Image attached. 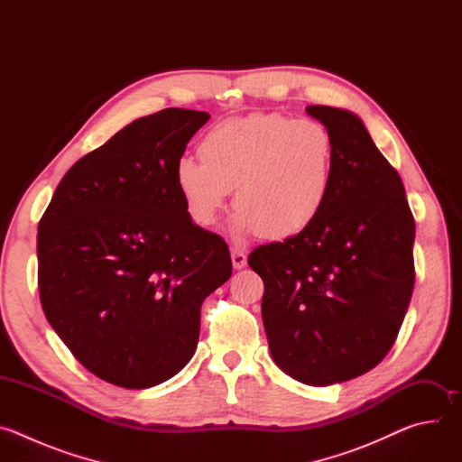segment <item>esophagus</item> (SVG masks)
Returning a JSON list of instances; mask_svg holds the SVG:
<instances>
[{"label":"esophagus","mask_w":462,"mask_h":462,"mask_svg":"<svg viewBox=\"0 0 462 462\" xmlns=\"http://www.w3.org/2000/svg\"><path fill=\"white\" fill-rule=\"evenodd\" d=\"M232 265L234 269H245L246 267V254L241 248H232Z\"/></svg>","instance_id":"1"}]
</instances>
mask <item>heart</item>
<instances>
[{"label": "heart", "mask_w": 462, "mask_h": 462, "mask_svg": "<svg viewBox=\"0 0 462 462\" xmlns=\"http://www.w3.org/2000/svg\"><path fill=\"white\" fill-rule=\"evenodd\" d=\"M199 157L175 164V184L189 219L203 228L217 223L234 189L236 236L289 239L319 217L331 193L335 141L318 120L228 118L201 139Z\"/></svg>", "instance_id": "heart-1"}]
</instances>
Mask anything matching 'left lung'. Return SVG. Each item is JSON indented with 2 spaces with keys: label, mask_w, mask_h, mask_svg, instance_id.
<instances>
[{
  "label": "left lung",
  "mask_w": 462,
  "mask_h": 462,
  "mask_svg": "<svg viewBox=\"0 0 462 462\" xmlns=\"http://www.w3.org/2000/svg\"><path fill=\"white\" fill-rule=\"evenodd\" d=\"M335 141L333 184L319 217L283 243L254 248L263 325L278 367L331 385L378 365L415 285V219L401 175L351 111L309 106Z\"/></svg>",
  "instance_id": "obj_1"
}]
</instances>
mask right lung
<instances>
[{
	"instance_id": "right-lung-1",
	"label": "right lung",
	"mask_w": 462,
	"mask_h": 462,
	"mask_svg": "<svg viewBox=\"0 0 462 462\" xmlns=\"http://www.w3.org/2000/svg\"><path fill=\"white\" fill-rule=\"evenodd\" d=\"M205 111L168 107L122 127L60 180L38 225L43 312L98 378L146 389L193 356L201 305L232 274L223 237L197 226L175 164Z\"/></svg>"
}]
</instances>
